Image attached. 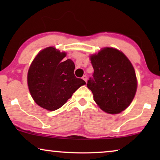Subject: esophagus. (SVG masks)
Returning <instances> with one entry per match:
<instances>
[{
	"label": "esophagus",
	"mask_w": 160,
	"mask_h": 160,
	"mask_svg": "<svg viewBox=\"0 0 160 160\" xmlns=\"http://www.w3.org/2000/svg\"><path fill=\"white\" fill-rule=\"evenodd\" d=\"M82 79H83V80H84L85 82H87V76L86 75L83 76H82Z\"/></svg>",
	"instance_id": "obj_1"
}]
</instances>
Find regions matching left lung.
<instances>
[{
	"instance_id": "1",
	"label": "left lung",
	"mask_w": 160,
	"mask_h": 160,
	"mask_svg": "<svg viewBox=\"0 0 160 160\" xmlns=\"http://www.w3.org/2000/svg\"><path fill=\"white\" fill-rule=\"evenodd\" d=\"M94 68L87 87L105 112L115 114L125 110L135 97L137 78L132 63L122 52L106 47L90 57Z\"/></svg>"
}]
</instances>
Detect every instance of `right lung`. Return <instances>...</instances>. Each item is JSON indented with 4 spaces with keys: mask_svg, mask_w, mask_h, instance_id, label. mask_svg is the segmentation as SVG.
Instances as JSON below:
<instances>
[{
    "mask_svg": "<svg viewBox=\"0 0 160 160\" xmlns=\"http://www.w3.org/2000/svg\"><path fill=\"white\" fill-rule=\"evenodd\" d=\"M65 56V52L47 47L37 54L28 70L30 95L39 106L48 111L60 108L81 86L86 84L74 75L73 61L62 60Z\"/></svg>",
    "mask_w": 160,
    "mask_h": 160,
    "instance_id": "add662e5",
    "label": "right lung"
}]
</instances>
